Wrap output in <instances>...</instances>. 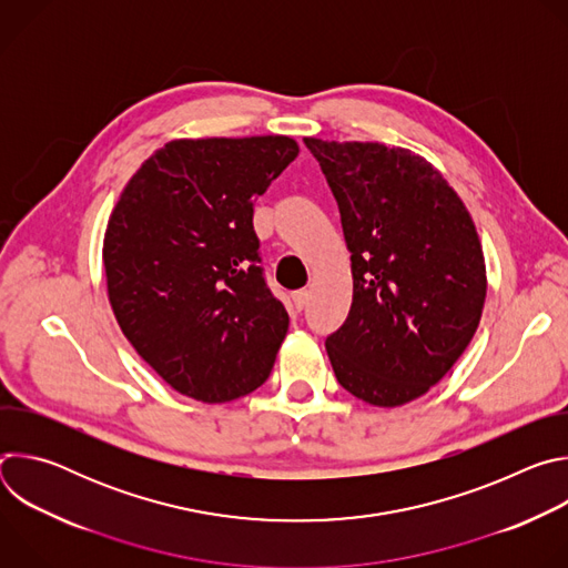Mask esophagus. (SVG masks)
<instances>
[{
    "label": "esophagus",
    "mask_w": 568,
    "mask_h": 568,
    "mask_svg": "<svg viewBox=\"0 0 568 568\" xmlns=\"http://www.w3.org/2000/svg\"><path fill=\"white\" fill-rule=\"evenodd\" d=\"M307 301H310V292H307V290H296V292L292 294V303H294L296 310H303V307L307 305Z\"/></svg>",
    "instance_id": "34e87169"
}]
</instances>
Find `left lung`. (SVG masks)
<instances>
[{
  "instance_id": "1",
  "label": "left lung",
  "mask_w": 568,
  "mask_h": 568,
  "mask_svg": "<svg viewBox=\"0 0 568 568\" xmlns=\"http://www.w3.org/2000/svg\"><path fill=\"white\" fill-rule=\"evenodd\" d=\"M337 200L353 305L326 339L339 384L402 407L469 346L488 292L469 211L429 161L377 141L303 139Z\"/></svg>"
}]
</instances>
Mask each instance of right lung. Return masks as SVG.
Wrapping results in <instances>:
<instances>
[{
  "label": "right lung",
  "mask_w": 568,
  "mask_h": 568,
  "mask_svg": "<svg viewBox=\"0 0 568 568\" xmlns=\"http://www.w3.org/2000/svg\"><path fill=\"white\" fill-rule=\"evenodd\" d=\"M292 136L175 139L125 184L105 229L108 298L141 359L215 404L272 373L290 316L270 292L254 204L292 164Z\"/></svg>",
  "instance_id": "right-lung-1"
}]
</instances>
